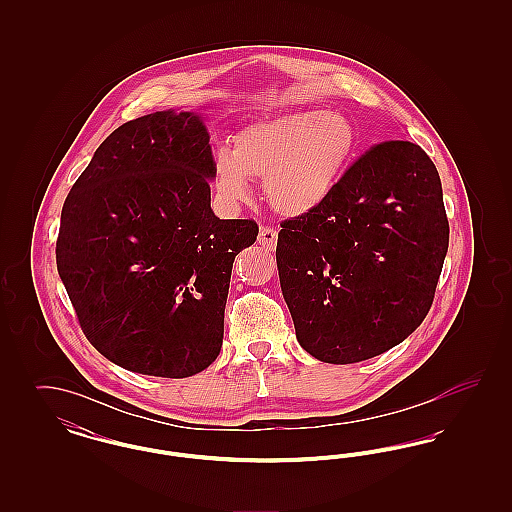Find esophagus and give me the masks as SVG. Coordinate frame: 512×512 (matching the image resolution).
<instances>
[{
	"mask_svg": "<svg viewBox=\"0 0 512 512\" xmlns=\"http://www.w3.org/2000/svg\"><path fill=\"white\" fill-rule=\"evenodd\" d=\"M257 242H259V245H263L265 249H272L276 242H278V232L274 228L263 226L261 232H259V240Z\"/></svg>",
	"mask_w": 512,
	"mask_h": 512,
	"instance_id": "1",
	"label": "esophagus"
}]
</instances>
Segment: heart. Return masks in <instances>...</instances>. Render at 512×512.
<instances>
[{
  "label": "heart",
  "mask_w": 512,
  "mask_h": 512,
  "mask_svg": "<svg viewBox=\"0 0 512 512\" xmlns=\"http://www.w3.org/2000/svg\"><path fill=\"white\" fill-rule=\"evenodd\" d=\"M359 149L355 122L338 111H297L251 122L220 149L213 184L238 205L251 195L249 180H265L270 207L288 219L315 213L336 192Z\"/></svg>",
  "instance_id": "heart-1"
}]
</instances>
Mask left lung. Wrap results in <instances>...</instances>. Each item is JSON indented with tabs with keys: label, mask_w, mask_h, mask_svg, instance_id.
<instances>
[{
	"label": "left lung",
	"mask_w": 512,
	"mask_h": 512,
	"mask_svg": "<svg viewBox=\"0 0 512 512\" xmlns=\"http://www.w3.org/2000/svg\"><path fill=\"white\" fill-rule=\"evenodd\" d=\"M447 245L426 151L405 140L370 147L320 209L278 234L280 288L301 347L349 365L407 340L430 311Z\"/></svg>",
	"instance_id": "8db88e82"
}]
</instances>
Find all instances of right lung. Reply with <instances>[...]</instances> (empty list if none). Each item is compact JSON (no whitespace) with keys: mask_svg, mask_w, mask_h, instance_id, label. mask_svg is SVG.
Listing matches in <instances>:
<instances>
[{"mask_svg":"<svg viewBox=\"0 0 512 512\" xmlns=\"http://www.w3.org/2000/svg\"><path fill=\"white\" fill-rule=\"evenodd\" d=\"M213 163L201 111H155L109 134L65 199L59 276L126 370L188 378L219 357L232 263L259 228L213 213Z\"/></svg>","mask_w":512,"mask_h":512,"instance_id":"right-lung-1","label":"right lung"}]
</instances>
